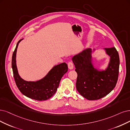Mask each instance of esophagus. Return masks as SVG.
Here are the masks:
<instances>
[{"mask_svg":"<svg viewBox=\"0 0 130 130\" xmlns=\"http://www.w3.org/2000/svg\"><path fill=\"white\" fill-rule=\"evenodd\" d=\"M68 68L70 70H72L74 68V65L73 62H72L71 61H70L68 62Z\"/></svg>","mask_w":130,"mask_h":130,"instance_id":"esophagus-1","label":"esophagus"}]
</instances>
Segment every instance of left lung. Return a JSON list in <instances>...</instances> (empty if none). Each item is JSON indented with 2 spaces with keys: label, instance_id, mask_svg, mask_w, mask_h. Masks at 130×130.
Wrapping results in <instances>:
<instances>
[{
  "label": "left lung",
  "instance_id": "obj_1",
  "mask_svg": "<svg viewBox=\"0 0 130 130\" xmlns=\"http://www.w3.org/2000/svg\"><path fill=\"white\" fill-rule=\"evenodd\" d=\"M110 56V61L105 70L99 71L92 64V50L88 48L74 56L72 61L78 74L76 88L83 97L88 100L101 99L109 94L117 84L119 57L115 47L104 48Z\"/></svg>",
  "mask_w": 130,
  "mask_h": 130
}]
</instances>
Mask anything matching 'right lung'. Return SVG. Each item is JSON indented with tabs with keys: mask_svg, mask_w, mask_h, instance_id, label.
<instances>
[{
	"mask_svg": "<svg viewBox=\"0 0 130 130\" xmlns=\"http://www.w3.org/2000/svg\"><path fill=\"white\" fill-rule=\"evenodd\" d=\"M23 40V39H22ZM13 52L12 67L16 85L21 93L26 96L37 101H45L51 98L59 87L61 78L68 71L65 62L55 65L44 78L36 81H27L22 79L18 73L16 64V54L19 43Z\"/></svg>",
	"mask_w": 130,
	"mask_h": 130,
	"instance_id": "right-lung-1",
	"label": "right lung"
}]
</instances>
